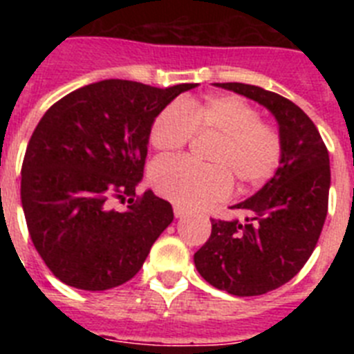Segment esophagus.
I'll use <instances>...</instances> for the list:
<instances>
[{
	"label": "esophagus",
	"mask_w": 354,
	"mask_h": 354,
	"mask_svg": "<svg viewBox=\"0 0 354 354\" xmlns=\"http://www.w3.org/2000/svg\"><path fill=\"white\" fill-rule=\"evenodd\" d=\"M174 214H175V218H184V214H186V209L179 207V205H175Z\"/></svg>",
	"instance_id": "1"
}]
</instances>
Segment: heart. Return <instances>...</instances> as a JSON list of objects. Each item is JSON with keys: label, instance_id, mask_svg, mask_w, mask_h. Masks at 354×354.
<instances>
[{"label": "heart", "instance_id": "obj_1", "mask_svg": "<svg viewBox=\"0 0 354 354\" xmlns=\"http://www.w3.org/2000/svg\"><path fill=\"white\" fill-rule=\"evenodd\" d=\"M195 133L220 134L209 152L214 165L162 158L149 174L156 192L180 207H204L225 200L232 192V175L241 186H259L273 175L282 158L280 133L261 122V113L241 97L171 101L156 115L149 138L156 150L171 152L186 145Z\"/></svg>", "mask_w": 354, "mask_h": 354}]
</instances>
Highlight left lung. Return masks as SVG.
I'll return each mask as SVG.
<instances>
[{
	"instance_id": "8db88e82",
	"label": "left lung",
	"mask_w": 354,
	"mask_h": 354,
	"mask_svg": "<svg viewBox=\"0 0 354 354\" xmlns=\"http://www.w3.org/2000/svg\"><path fill=\"white\" fill-rule=\"evenodd\" d=\"M273 113L282 138L277 174L248 200L234 205L239 220H211V237L195 253L205 282L234 296H259L299 273L323 230L330 193V156L314 122L278 93L245 83H214Z\"/></svg>"
}]
</instances>
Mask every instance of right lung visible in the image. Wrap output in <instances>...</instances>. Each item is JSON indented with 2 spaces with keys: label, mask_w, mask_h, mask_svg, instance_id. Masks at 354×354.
Returning <instances> with one entry per match:
<instances>
[{
  "label": "right lung",
  "mask_w": 354,
  "mask_h": 354,
  "mask_svg": "<svg viewBox=\"0 0 354 354\" xmlns=\"http://www.w3.org/2000/svg\"><path fill=\"white\" fill-rule=\"evenodd\" d=\"M195 86L104 80L62 97L40 118L24 154L21 202L33 246L58 280L106 290L142 270L174 221L170 202L150 189L134 200L150 126ZM126 198L127 212L111 207Z\"/></svg>",
  "instance_id": "1"
}]
</instances>
